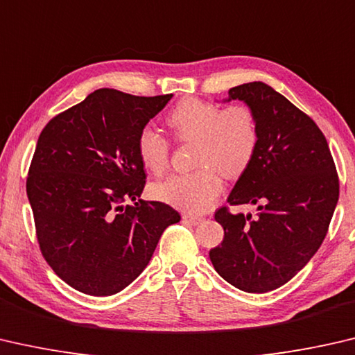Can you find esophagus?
<instances>
[{
  "instance_id": "esophagus-1",
  "label": "esophagus",
  "mask_w": 355,
  "mask_h": 355,
  "mask_svg": "<svg viewBox=\"0 0 355 355\" xmlns=\"http://www.w3.org/2000/svg\"><path fill=\"white\" fill-rule=\"evenodd\" d=\"M182 220L184 222H187V223H190V225H200V223H202V217H196V216H187V214H185V216H182Z\"/></svg>"
}]
</instances>
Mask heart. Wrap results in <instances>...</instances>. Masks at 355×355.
<instances>
[{
	"instance_id": "b5f03b06",
	"label": "heart",
	"mask_w": 355,
	"mask_h": 355,
	"mask_svg": "<svg viewBox=\"0 0 355 355\" xmlns=\"http://www.w3.org/2000/svg\"><path fill=\"white\" fill-rule=\"evenodd\" d=\"M179 141H196L200 170L173 174L153 187L155 198L190 214L206 212L223 191V179L237 178L252 164L258 148V124L252 110L242 105L223 108L200 98H184L168 114ZM170 139L153 125H144L137 137L141 165L162 174L170 162Z\"/></svg>"
}]
</instances>
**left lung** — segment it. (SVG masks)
Here are the masks:
<instances>
[{
    "label": "left lung",
    "instance_id": "obj_1",
    "mask_svg": "<svg viewBox=\"0 0 355 355\" xmlns=\"http://www.w3.org/2000/svg\"><path fill=\"white\" fill-rule=\"evenodd\" d=\"M230 101L252 110L259 139L228 202L254 205L258 214L218 209L225 237L209 257L232 286L267 293L291 280L321 247L338 202V174L315 121L269 85L234 86L225 98Z\"/></svg>",
    "mask_w": 355,
    "mask_h": 355
}]
</instances>
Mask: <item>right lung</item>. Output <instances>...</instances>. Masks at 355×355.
Here are the masks:
<instances>
[{
  "instance_id": "right-lung-1",
  "label": "right lung",
  "mask_w": 355,
  "mask_h": 355,
  "mask_svg": "<svg viewBox=\"0 0 355 355\" xmlns=\"http://www.w3.org/2000/svg\"><path fill=\"white\" fill-rule=\"evenodd\" d=\"M171 97L97 89L39 135L26 179L39 247L80 293L123 291L149 264L162 232L181 220L165 202L139 200L146 174L138 132Z\"/></svg>"
}]
</instances>
